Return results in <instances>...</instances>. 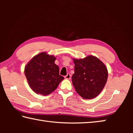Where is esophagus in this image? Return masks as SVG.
I'll return each mask as SVG.
<instances>
[{
	"mask_svg": "<svg viewBox=\"0 0 133 133\" xmlns=\"http://www.w3.org/2000/svg\"><path fill=\"white\" fill-rule=\"evenodd\" d=\"M64 78H66V79H67V80H69L70 78H71V75H70V74H69V73L67 74V75L66 76H64Z\"/></svg>",
	"mask_w": 133,
	"mask_h": 133,
	"instance_id": "1",
	"label": "esophagus"
}]
</instances>
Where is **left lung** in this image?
<instances>
[{
    "label": "left lung",
    "mask_w": 133,
    "mask_h": 133,
    "mask_svg": "<svg viewBox=\"0 0 133 133\" xmlns=\"http://www.w3.org/2000/svg\"><path fill=\"white\" fill-rule=\"evenodd\" d=\"M75 73L72 83L76 91L84 99L96 97L104 89L108 78L107 67L96 56L73 58Z\"/></svg>",
    "instance_id": "left-lung-1"
}]
</instances>
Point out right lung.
Segmentation results:
<instances>
[{
    "label": "right lung",
    "instance_id": "obj_1",
    "mask_svg": "<svg viewBox=\"0 0 133 133\" xmlns=\"http://www.w3.org/2000/svg\"><path fill=\"white\" fill-rule=\"evenodd\" d=\"M56 57L46 52L35 56L24 67L29 86L36 94L47 96L57 89L64 79L59 75V67L55 63Z\"/></svg>",
    "mask_w": 133,
    "mask_h": 133
}]
</instances>
